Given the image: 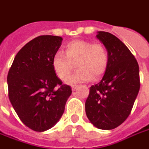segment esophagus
<instances>
[{
    "instance_id": "34e87169",
    "label": "esophagus",
    "mask_w": 149,
    "mask_h": 149,
    "mask_svg": "<svg viewBox=\"0 0 149 149\" xmlns=\"http://www.w3.org/2000/svg\"><path fill=\"white\" fill-rule=\"evenodd\" d=\"M77 87V85H72V90H75V88Z\"/></svg>"
}]
</instances>
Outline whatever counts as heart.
<instances>
[{
  "mask_svg": "<svg viewBox=\"0 0 149 149\" xmlns=\"http://www.w3.org/2000/svg\"><path fill=\"white\" fill-rule=\"evenodd\" d=\"M77 64L79 68L68 78L69 84L99 80L107 72L109 56L106 47L100 43L75 40L65 45V52H57L52 57V68L60 79L65 81Z\"/></svg>",
  "mask_w": 149,
  "mask_h": 149,
  "instance_id": "heart-1",
  "label": "heart"
}]
</instances>
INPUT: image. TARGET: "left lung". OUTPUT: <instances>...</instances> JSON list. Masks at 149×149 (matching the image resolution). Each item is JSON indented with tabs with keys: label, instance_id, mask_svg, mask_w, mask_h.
I'll list each match as a JSON object with an SVG mask.
<instances>
[{
	"label": "left lung",
	"instance_id": "obj_1",
	"mask_svg": "<svg viewBox=\"0 0 149 149\" xmlns=\"http://www.w3.org/2000/svg\"><path fill=\"white\" fill-rule=\"evenodd\" d=\"M97 37L106 47L109 64L100 82L90 87L85 112L94 126L110 130L121 125L131 112L141 86L139 65L116 36L100 31Z\"/></svg>",
	"mask_w": 149,
	"mask_h": 149
}]
</instances>
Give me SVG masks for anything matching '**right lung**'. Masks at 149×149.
Returning a JSON list of instances; mask_svg holds the SVG:
<instances>
[{
    "label": "right lung",
    "instance_id": "add662e5",
    "mask_svg": "<svg viewBox=\"0 0 149 149\" xmlns=\"http://www.w3.org/2000/svg\"><path fill=\"white\" fill-rule=\"evenodd\" d=\"M62 40L50 35L33 39L17 52L8 72L9 100L23 124L33 131L53 127L72 93L52 68V57Z\"/></svg>",
    "mask_w": 149,
    "mask_h": 149
}]
</instances>
